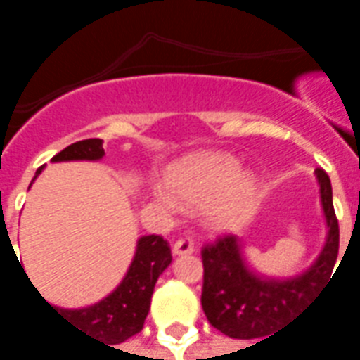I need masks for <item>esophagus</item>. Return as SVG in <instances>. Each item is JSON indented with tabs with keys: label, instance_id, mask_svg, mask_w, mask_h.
I'll return each instance as SVG.
<instances>
[{
	"label": "esophagus",
	"instance_id": "obj_1",
	"mask_svg": "<svg viewBox=\"0 0 360 360\" xmlns=\"http://www.w3.org/2000/svg\"><path fill=\"white\" fill-rule=\"evenodd\" d=\"M172 250L175 257H179V255H191V252L195 250V241H193V239H188V237H181V239L175 241Z\"/></svg>",
	"mask_w": 360,
	"mask_h": 360
}]
</instances>
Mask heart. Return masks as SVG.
<instances>
[{
    "label": "heart",
    "mask_w": 360,
    "mask_h": 360,
    "mask_svg": "<svg viewBox=\"0 0 360 360\" xmlns=\"http://www.w3.org/2000/svg\"><path fill=\"white\" fill-rule=\"evenodd\" d=\"M160 202L173 208L204 206L212 226L231 227L247 218L257 202V179L239 173V162L219 152L195 154L173 164L164 177Z\"/></svg>",
    "instance_id": "heart-1"
}]
</instances>
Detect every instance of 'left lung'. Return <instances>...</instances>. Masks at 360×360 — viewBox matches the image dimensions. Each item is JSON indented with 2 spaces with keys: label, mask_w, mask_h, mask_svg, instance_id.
Listing matches in <instances>:
<instances>
[{
  "label": "left lung",
  "mask_w": 360,
  "mask_h": 360,
  "mask_svg": "<svg viewBox=\"0 0 360 360\" xmlns=\"http://www.w3.org/2000/svg\"><path fill=\"white\" fill-rule=\"evenodd\" d=\"M320 196L328 224V239L316 264L307 274L287 281H271L247 270L241 245L233 235H219L200 250L204 266V314L216 330L233 340H257L274 332L332 278L340 250V224L332 202V183L316 169ZM268 340V338H266ZM264 341V340H262ZM260 343V341H258Z\"/></svg>",
  "instance_id": "1"
}]
</instances>
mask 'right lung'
I'll use <instances>...</instances> for the list:
<instances>
[{"label":"right lung","mask_w":360,"mask_h":360,"mask_svg":"<svg viewBox=\"0 0 360 360\" xmlns=\"http://www.w3.org/2000/svg\"><path fill=\"white\" fill-rule=\"evenodd\" d=\"M103 156V146L100 139H86V141L73 142L71 146L63 148L53 156V162H65V160H100ZM42 167H38V172ZM172 262V249L169 243L162 235H146L139 239L136 255L125 279L111 295L103 301L96 302L89 309L65 310L51 309L79 328L86 332L92 340L108 341L111 345H117L129 340L131 335L139 333L148 316L150 301L154 293L160 274Z\"/></svg>","instance_id":"add662e5"}]
</instances>
